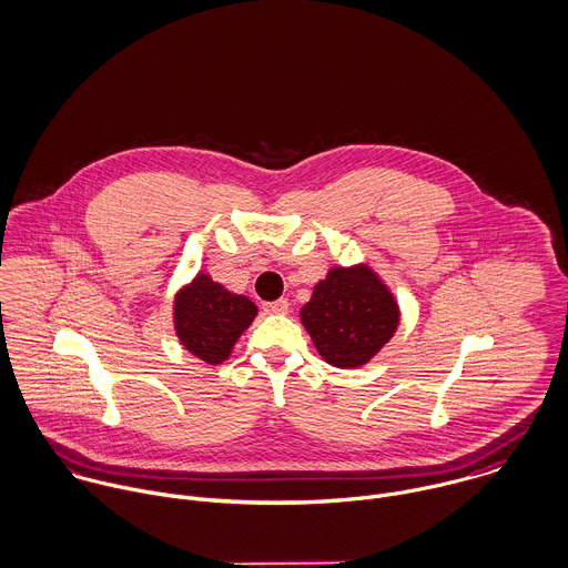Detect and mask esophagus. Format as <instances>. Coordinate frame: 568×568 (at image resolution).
I'll use <instances>...</instances> for the list:
<instances>
[{
	"mask_svg": "<svg viewBox=\"0 0 568 568\" xmlns=\"http://www.w3.org/2000/svg\"><path fill=\"white\" fill-rule=\"evenodd\" d=\"M264 313L268 315H286L288 313V300H275L264 304Z\"/></svg>",
	"mask_w": 568,
	"mask_h": 568,
	"instance_id": "34e87169",
	"label": "esophagus"
}]
</instances>
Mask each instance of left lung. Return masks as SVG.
<instances>
[{
	"instance_id": "1",
	"label": "left lung",
	"mask_w": 568,
	"mask_h": 568,
	"mask_svg": "<svg viewBox=\"0 0 568 568\" xmlns=\"http://www.w3.org/2000/svg\"><path fill=\"white\" fill-rule=\"evenodd\" d=\"M398 304L366 266H335L317 282L300 317L317 353L335 368L368 364L398 326Z\"/></svg>"
}]
</instances>
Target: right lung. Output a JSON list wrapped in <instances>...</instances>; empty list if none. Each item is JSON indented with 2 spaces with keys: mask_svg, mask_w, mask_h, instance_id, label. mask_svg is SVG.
I'll list each match as a JSON object with an SVG mask.
<instances>
[{
  "mask_svg": "<svg viewBox=\"0 0 568 568\" xmlns=\"http://www.w3.org/2000/svg\"><path fill=\"white\" fill-rule=\"evenodd\" d=\"M257 306L197 273L174 300V328L193 357L217 366L229 359L240 335L251 326Z\"/></svg>",
  "mask_w": 568,
  "mask_h": 568,
  "instance_id": "right-lung-1",
  "label": "right lung"
}]
</instances>
